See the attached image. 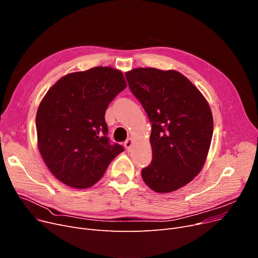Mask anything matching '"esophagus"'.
Listing matches in <instances>:
<instances>
[{
  "label": "esophagus",
  "instance_id": "1",
  "mask_svg": "<svg viewBox=\"0 0 258 258\" xmlns=\"http://www.w3.org/2000/svg\"><path fill=\"white\" fill-rule=\"evenodd\" d=\"M132 144H133V139H132V138H128V139L124 142V146H125V148H126L127 151H130V150H131Z\"/></svg>",
  "mask_w": 258,
  "mask_h": 258
}]
</instances>
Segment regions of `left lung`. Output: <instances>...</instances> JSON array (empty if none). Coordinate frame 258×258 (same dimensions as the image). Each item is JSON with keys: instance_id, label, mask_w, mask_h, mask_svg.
Segmentation results:
<instances>
[{"instance_id": "1", "label": "left lung", "mask_w": 258, "mask_h": 258, "mask_svg": "<svg viewBox=\"0 0 258 258\" xmlns=\"http://www.w3.org/2000/svg\"><path fill=\"white\" fill-rule=\"evenodd\" d=\"M125 76L152 123L153 160L142 169V179L156 192L177 190L205 164L213 134L210 106L191 81L174 70L137 68Z\"/></svg>"}]
</instances>
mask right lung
<instances>
[{
	"label": "right lung",
	"mask_w": 258,
	"mask_h": 258,
	"mask_svg": "<svg viewBox=\"0 0 258 258\" xmlns=\"http://www.w3.org/2000/svg\"><path fill=\"white\" fill-rule=\"evenodd\" d=\"M125 88L121 71L95 67L61 77L47 92L36 113L37 144L60 182L78 189L91 187L124 151L110 143L104 115Z\"/></svg>",
	"instance_id": "right-lung-1"
}]
</instances>
